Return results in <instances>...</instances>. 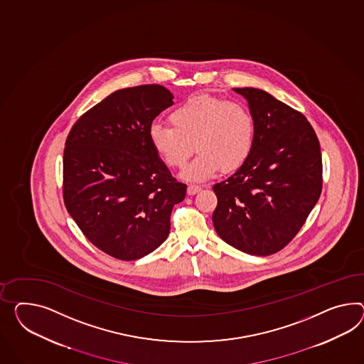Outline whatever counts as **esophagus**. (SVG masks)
Returning <instances> with one entry per match:
<instances>
[{
  "instance_id": "34e87169",
  "label": "esophagus",
  "mask_w": 364,
  "mask_h": 364,
  "mask_svg": "<svg viewBox=\"0 0 364 364\" xmlns=\"http://www.w3.org/2000/svg\"><path fill=\"white\" fill-rule=\"evenodd\" d=\"M200 190H202V187L198 186V185H188L187 187L188 196H196V193H199Z\"/></svg>"
}]
</instances>
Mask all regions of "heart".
<instances>
[{"label":"heart","instance_id":"heart-1","mask_svg":"<svg viewBox=\"0 0 364 364\" xmlns=\"http://www.w3.org/2000/svg\"><path fill=\"white\" fill-rule=\"evenodd\" d=\"M173 128L151 125L149 140L153 149L168 168H183L198 150L181 178L203 182L220 168L233 171L250 159L256 140V124L251 111L242 103L210 95L187 99L170 113Z\"/></svg>","mask_w":364,"mask_h":364}]
</instances>
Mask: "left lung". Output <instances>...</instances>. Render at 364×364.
Instances as JSON below:
<instances>
[{"label": "left lung", "mask_w": 364, "mask_h": 364, "mask_svg": "<svg viewBox=\"0 0 364 364\" xmlns=\"http://www.w3.org/2000/svg\"><path fill=\"white\" fill-rule=\"evenodd\" d=\"M256 124L250 159L213 187V223L220 239L252 256L280 251L297 235L322 190L316 132L302 113L251 87L233 88Z\"/></svg>", "instance_id": "8db88e82"}]
</instances>
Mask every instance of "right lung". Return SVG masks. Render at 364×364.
Returning <instances> with one entry per match:
<instances>
[{
	"label": "right lung",
	"mask_w": 364,
	"mask_h": 364,
	"mask_svg": "<svg viewBox=\"0 0 364 364\" xmlns=\"http://www.w3.org/2000/svg\"><path fill=\"white\" fill-rule=\"evenodd\" d=\"M173 99L157 84L119 90L84 113L65 140V208L85 237L116 259L156 251L186 196L149 140L151 122Z\"/></svg>",
	"instance_id": "1"
}]
</instances>
